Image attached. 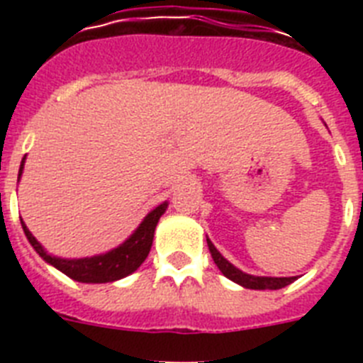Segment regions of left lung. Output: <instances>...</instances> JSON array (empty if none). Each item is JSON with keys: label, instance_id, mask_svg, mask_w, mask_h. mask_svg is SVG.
Returning a JSON list of instances; mask_svg holds the SVG:
<instances>
[{"label": "left lung", "instance_id": "left-lung-1", "mask_svg": "<svg viewBox=\"0 0 363 363\" xmlns=\"http://www.w3.org/2000/svg\"><path fill=\"white\" fill-rule=\"evenodd\" d=\"M207 245H209V251H211V256H213V259H214V264H216L218 269L223 272V277H227L229 280L236 281V284L243 285V287H247V289L274 291V289H281V287L293 284V281L296 280L294 277H291V278H265V277H251V274H245V272H242L240 269L234 267V265H230L229 262H227V259L216 251V247L209 242V238H207Z\"/></svg>", "mask_w": 363, "mask_h": 363}]
</instances>
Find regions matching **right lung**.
Returning <instances> with one entry per match:
<instances>
[{
	"label": "right lung",
	"instance_id": "right-lung-1",
	"mask_svg": "<svg viewBox=\"0 0 363 363\" xmlns=\"http://www.w3.org/2000/svg\"><path fill=\"white\" fill-rule=\"evenodd\" d=\"M25 158L21 160V167H19V174L23 171ZM167 209V203L158 205L156 209L150 211L145 216V220L140 223L134 234L130 236L127 242L121 243L118 249H112L107 255L92 256V258H82V259H63L56 258V256H50L43 251V247L38 243V240L30 234V230L27 229L23 221H21V227L25 230V236L28 238L30 245L36 249L38 255L49 262L50 265L62 271L63 274H67L69 278L76 281H82V284H107V281L120 280V278L129 277L130 272L136 271L140 265L145 262L147 255L150 251V245H152L154 238V229L158 225V220Z\"/></svg>",
	"mask_w": 363,
	"mask_h": 363
}]
</instances>
